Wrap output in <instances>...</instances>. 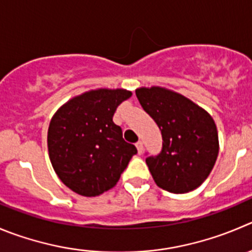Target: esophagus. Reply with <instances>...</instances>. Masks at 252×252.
<instances>
[{
	"label": "esophagus",
	"instance_id": "esophagus-1",
	"mask_svg": "<svg viewBox=\"0 0 252 252\" xmlns=\"http://www.w3.org/2000/svg\"><path fill=\"white\" fill-rule=\"evenodd\" d=\"M136 147H137V151H138V153H142L143 152V143H142V141H138L137 143H136Z\"/></svg>",
	"mask_w": 252,
	"mask_h": 252
}]
</instances>
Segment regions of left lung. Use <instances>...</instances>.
<instances>
[{"mask_svg": "<svg viewBox=\"0 0 252 252\" xmlns=\"http://www.w3.org/2000/svg\"><path fill=\"white\" fill-rule=\"evenodd\" d=\"M136 96L163 140L160 152L146 158L156 184L176 194L198 188L219 153L214 120L186 96L159 86L137 89Z\"/></svg>", "mask_w": 252, "mask_h": 252, "instance_id": "left-lung-1", "label": "left lung"}]
</instances>
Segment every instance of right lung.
<instances>
[{
	"label": "right lung",
	"mask_w": 252,
	"mask_h": 252,
	"mask_svg": "<svg viewBox=\"0 0 252 252\" xmlns=\"http://www.w3.org/2000/svg\"><path fill=\"white\" fill-rule=\"evenodd\" d=\"M131 95L124 89L92 90L69 100L50 120V162L75 193L96 196L111 189L137 153L112 121L117 106Z\"/></svg>",
	"instance_id": "add662e5"
}]
</instances>
